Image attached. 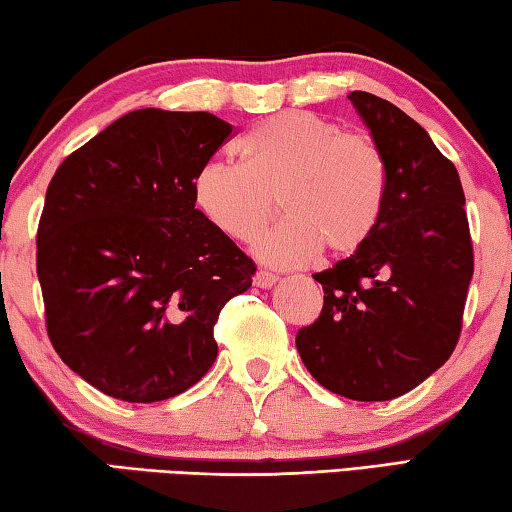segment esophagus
<instances>
[{
  "mask_svg": "<svg viewBox=\"0 0 512 512\" xmlns=\"http://www.w3.org/2000/svg\"><path fill=\"white\" fill-rule=\"evenodd\" d=\"M277 281H279L277 274H272L268 270H258L254 274V286H258V288H272Z\"/></svg>",
  "mask_w": 512,
  "mask_h": 512,
  "instance_id": "1",
  "label": "esophagus"
}]
</instances>
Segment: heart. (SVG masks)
<instances>
[{
    "instance_id": "obj_1",
    "label": "heart",
    "mask_w": 512,
    "mask_h": 512,
    "mask_svg": "<svg viewBox=\"0 0 512 512\" xmlns=\"http://www.w3.org/2000/svg\"><path fill=\"white\" fill-rule=\"evenodd\" d=\"M244 164L210 161L196 175V203L235 242L265 233L284 203L288 221L258 244L277 268L314 258L321 247L342 256L379 226L388 170L372 140L344 133L311 113H281L240 138Z\"/></svg>"
}]
</instances>
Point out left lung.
Segmentation results:
<instances>
[{
    "label": "left lung",
    "mask_w": 512,
    "mask_h": 512,
    "mask_svg": "<svg viewBox=\"0 0 512 512\" xmlns=\"http://www.w3.org/2000/svg\"><path fill=\"white\" fill-rule=\"evenodd\" d=\"M348 99L388 170L379 226L316 272L323 309L295 337L309 374L355 402L395 399L453 355L473 247L457 168L404 110L369 92Z\"/></svg>",
    "instance_id": "left-lung-1"
}]
</instances>
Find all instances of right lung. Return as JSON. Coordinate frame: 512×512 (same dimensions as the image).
<instances>
[{
    "label": "right lung",
    "instance_id": "obj_1",
    "mask_svg": "<svg viewBox=\"0 0 512 512\" xmlns=\"http://www.w3.org/2000/svg\"><path fill=\"white\" fill-rule=\"evenodd\" d=\"M231 136L212 113L133 110L48 184L36 233L48 337L103 395L161 402L217 360L214 323L256 265L196 210L194 184Z\"/></svg>",
    "mask_w": 512,
    "mask_h": 512
}]
</instances>
